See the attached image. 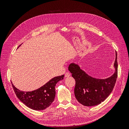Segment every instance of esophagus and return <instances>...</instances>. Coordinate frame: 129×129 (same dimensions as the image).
<instances>
[{"mask_svg": "<svg viewBox=\"0 0 129 129\" xmlns=\"http://www.w3.org/2000/svg\"><path fill=\"white\" fill-rule=\"evenodd\" d=\"M71 76V73H69V72H66L65 74V77H69Z\"/></svg>", "mask_w": 129, "mask_h": 129, "instance_id": "1", "label": "esophagus"}]
</instances>
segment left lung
Listing matches in <instances>:
<instances>
[{
  "label": "left lung",
  "mask_w": 129,
  "mask_h": 129,
  "mask_svg": "<svg viewBox=\"0 0 129 129\" xmlns=\"http://www.w3.org/2000/svg\"><path fill=\"white\" fill-rule=\"evenodd\" d=\"M114 63L115 72L106 79H96L89 76L79 66L70 64L69 71L75 80L74 93L79 102L85 106H95L106 99L115 87L118 75L117 54Z\"/></svg>",
  "instance_id": "obj_1"
}]
</instances>
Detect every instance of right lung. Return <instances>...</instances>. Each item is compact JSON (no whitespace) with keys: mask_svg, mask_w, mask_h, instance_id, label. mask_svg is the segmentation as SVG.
Instances as JSON below:
<instances>
[{"mask_svg":"<svg viewBox=\"0 0 129 129\" xmlns=\"http://www.w3.org/2000/svg\"><path fill=\"white\" fill-rule=\"evenodd\" d=\"M64 75L54 77L42 87L32 91H22L12 83L15 95L27 107L35 110H42L48 108L54 101L56 94L55 87L57 82L63 79Z\"/></svg>","mask_w":129,"mask_h":129,"instance_id":"right-lung-1","label":"right lung"}]
</instances>
